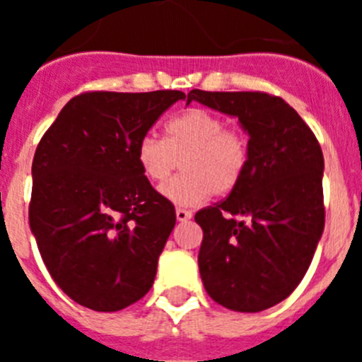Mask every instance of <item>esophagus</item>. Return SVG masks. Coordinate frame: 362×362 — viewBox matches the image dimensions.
Masks as SVG:
<instances>
[{"instance_id":"esophagus-1","label":"esophagus","mask_w":362,"mask_h":362,"mask_svg":"<svg viewBox=\"0 0 362 362\" xmlns=\"http://www.w3.org/2000/svg\"><path fill=\"white\" fill-rule=\"evenodd\" d=\"M192 216H194V214H192L190 210H185V209H177V210H175V217H177V221H181V223H185V221L192 219Z\"/></svg>"}]
</instances>
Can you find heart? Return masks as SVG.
Here are the masks:
<instances>
[{
    "instance_id": "b5f03b06",
    "label": "heart",
    "mask_w": 362,
    "mask_h": 362,
    "mask_svg": "<svg viewBox=\"0 0 362 362\" xmlns=\"http://www.w3.org/2000/svg\"><path fill=\"white\" fill-rule=\"evenodd\" d=\"M136 158L150 183H163L182 159L184 172L161 187L177 206H194L210 194L225 196L245 177L250 146L239 129L203 108H190L166 123V137L148 132L137 141Z\"/></svg>"
}]
</instances>
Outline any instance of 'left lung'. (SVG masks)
Wrapping results in <instances>:
<instances>
[{"mask_svg": "<svg viewBox=\"0 0 362 362\" xmlns=\"http://www.w3.org/2000/svg\"><path fill=\"white\" fill-rule=\"evenodd\" d=\"M192 101L238 117L250 161L225 201L196 214L204 290L235 312L284 300L305 277L325 230L321 146L284 99L264 92L190 90Z\"/></svg>", "mask_w": 362, "mask_h": 362, "instance_id": "left-lung-1", "label": "left lung"}]
</instances>
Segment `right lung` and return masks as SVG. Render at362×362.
Listing matches in <instances>:
<instances>
[{
    "label": "right lung",
    "mask_w": 362,
    "mask_h": 362,
    "mask_svg": "<svg viewBox=\"0 0 362 362\" xmlns=\"http://www.w3.org/2000/svg\"><path fill=\"white\" fill-rule=\"evenodd\" d=\"M179 99V90L86 92L41 137L28 221L45 267L78 305L117 312L153 284L175 210L143 175L136 146Z\"/></svg>",
    "instance_id": "1"
}]
</instances>
